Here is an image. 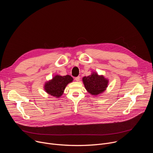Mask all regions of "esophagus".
<instances>
[{
    "instance_id": "obj_1",
    "label": "esophagus",
    "mask_w": 153,
    "mask_h": 153,
    "mask_svg": "<svg viewBox=\"0 0 153 153\" xmlns=\"http://www.w3.org/2000/svg\"><path fill=\"white\" fill-rule=\"evenodd\" d=\"M75 80H76L77 82L79 81V80H80V77H79V76H77V77H75Z\"/></svg>"
}]
</instances>
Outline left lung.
Wrapping results in <instances>:
<instances>
[{"mask_svg":"<svg viewBox=\"0 0 153 153\" xmlns=\"http://www.w3.org/2000/svg\"><path fill=\"white\" fill-rule=\"evenodd\" d=\"M82 80L87 91L94 96L103 93L108 83V80L103 76H99L97 73L94 72L88 76L83 77Z\"/></svg>","mask_w":153,"mask_h":153,"instance_id":"obj_1","label":"left lung"}]
</instances>
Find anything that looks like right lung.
I'll return each mask as SVG.
<instances>
[{
	"label": "right lung",
	"mask_w": 153,
	"mask_h": 153,
	"mask_svg": "<svg viewBox=\"0 0 153 153\" xmlns=\"http://www.w3.org/2000/svg\"><path fill=\"white\" fill-rule=\"evenodd\" d=\"M73 80V77L69 75L63 76L56 75L53 79L45 83L44 89L48 94L59 97L63 94L65 87Z\"/></svg>",
	"instance_id": "1"
}]
</instances>
